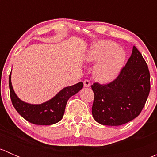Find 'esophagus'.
<instances>
[{
    "label": "esophagus",
    "instance_id": "34e87169",
    "mask_svg": "<svg viewBox=\"0 0 157 157\" xmlns=\"http://www.w3.org/2000/svg\"><path fill=\"white\" fill-rule=\"evenodd\" d=\"M83 85H84L85 87H90V85H91V83H90V81L89 80H85L83 81Z\"/></svg>",
    "mask_w": 157,
    "mask_h": 157
}]
</instances>
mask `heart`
<instances>
[{
  "instance_id": "obj_1",
  "label": "heart",
  "mask_w": 157,
  "mask_h": 157,
  "mask_svg": "<svg viewBox=\"0 0 157 157\" xmlns=\"http://www.w3.org/2000/svg\"><path fill=\"white\" fill-rule=\"evenodd\" d=\"M90 62H96L93 75L101 82L113 80L124 64L125 52L112 41H100L93 44L86 55Z\"/></svg>"
}]
</instances>
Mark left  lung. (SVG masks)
Masks as SVG:
<instances>
[{
    "label": "left lung",
    "instance_id": "8db88e82",
    "mask_svg": "<svg viewBox=\"0 0 157 157\" xmlns=\"http://www.w3.org/2000/svg\"><path fill=\"white\" fill-rule=\"evenodd\" d=\"M94 93L92 114L95 121L103 125L118 126L138 116L150 90L147 64L135 46L125 66L110 83L91 86Z\"/></svg>",
    "mask_w": 157,
    "mask_h": 157
}]
</instances>
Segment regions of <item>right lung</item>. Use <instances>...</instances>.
<instances>
[{
    "mask_svg": "<svg viewBox=\"0 0 157 157\" xmlns=\"http://www.w3.org/2000/svg\"><path fill=\"white\" fill-rule=\"evenodd\" d=\"M10 74L9 76V87L13 105L26 121L39 125H51L61 121L69 98L78 93L83 86V83L80 82L64 88L55 97L44 103L33 105L23 102L17 97L11 84Z\"/></svg>",
    "mask_w": 157,
    "mask_h": 157,
    "instance_id": "add662e5",
    "label": "right lung"
}]
</instances>
